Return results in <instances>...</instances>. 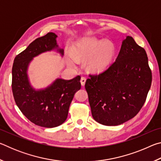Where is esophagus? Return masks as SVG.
Listing matches in <instances>:
<instances>
[{
    "instance_id": "1",
    "label": "esophagus",
    "mask_w": 161,
    "mask_h": 161,
    "mask_svg": "<svg viewBox=\"0 0 161 161\" xmlns=\"http://www.w3.org/2000/svg\"><path fill=\"white\" fill-rule=\"evenodd\" d=\"M80 82H81V86H84V84H85V82H86V78L82 77L81 78V80H80Z\"/></svg>"
}]
</instances>
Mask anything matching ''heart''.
Listing matches in <instances>:
<instances>
[{"mask_svg": "<svg viewBox=\"0 0 161 161\" xmlns=\"http://www.w3.org/2000/svg\"><path fill=\"white\" fill-rule=\"evenodd\" d=\"M115 49L111 42L96 37H84L76 43L74 54L68 53V63L77 65L80 60H87V68L93 72H101L109 66Z\"/></svg>", "mask_w": 161, "mask_h": 161, "instance_id": "b5f03b06", "label": "heart"}]
</instances>
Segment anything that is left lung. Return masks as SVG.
Here are the masks:
<instances>
[{
  "label": "left lung",
  "instance_id": "left-lung-1",
  "mask_svg": "<svg viewBox=\"0 0 161 161\" xmlns=\"http://www.w3.org/2000/svg\"><path fill=\"white\" fill-rule=\"evenodd\" d=\"M151 81L145 50L126 36L116 61L86 81L94 119L105 126H118L131 119L145 103Z\"/></svg>",
  "mask_w": 161,
  "mask_h": 161
}]
</instances>
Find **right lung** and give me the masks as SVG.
<instances>
[{
  "label": "right lung",
  "mask_w": 161,
  "mask_h": 161,
  "mask_svg": "<svg viewBox=\"0 0 161 161\" xmlns=\"http://www.w3.org/2000/svg\"><path fill=\"white\" fill-rule=\"evenodd\" d=\"M58 35L48 32L35 40L15 57L12 69V89L16 104L27 119L37 126L54 128L66 121L75 94L81 88L80 76L64 80L57 78L50 85L36 89L28 77V68L34 58L55 51L62 57L64 50L57 42Z\"/></svg>",
  "instance_id": "right-lung-1"
}]
</instances>
